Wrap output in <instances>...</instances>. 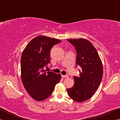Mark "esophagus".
Masks as SVG:
<instances>
[{
  "mask_svg": "<svg viewBox=\"0 0 120 120\" xmlns=\"http://www.w3.org/2000/svg\"><path fill=\"white\" fill-rule=\"evenodd\" d=\"M61 76H62V78H68V75H61Z\"/></svg>",
  "mask_w": 120,
  "mask_h": 120,
  "instance_id": "34e87169",
  "label": "esophagus"
}]
</instances>
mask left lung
I'll use <instances>...</instances> for the list:
<instances>
[{"mask_svg":"<svg viewBox=\"0 0 120 120\" xmlns=\"http://www.w3.org/2000/svg\"><path fill=\"white\" fill-rule=\"evenodd\" d=\"M77 52V66L81 68L79 75L74 76L75 84L67 89L71 98L82 102L94 94L102 79V62L96 49L90 41L85 38L68 39Z\"/></svg>","mask_w":120,"mask_h":120,"instance_id":"left-lung-1","label":"left lung"}]
</instances>
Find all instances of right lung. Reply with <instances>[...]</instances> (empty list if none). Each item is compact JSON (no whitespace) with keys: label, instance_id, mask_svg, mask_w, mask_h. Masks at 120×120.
Masks as SVG:
<instances>
[{"label":"right lung","instance_id":"1","mask_svg":"<svg viewBox=\"0 0 120 120\" xmlns=\"http://www.w3.org/2000/svg\"><path fill=\"white\" fill-rule=\"evenodd\" d=\"M61 40L38 36L32 39L23 50L21 56V79L23 86L34 99L41 101L48 98L60 82L61 75L46 72L50 63V50Z\"/></svg>","mask_w":120,"mask_h":120}]
</instances>
